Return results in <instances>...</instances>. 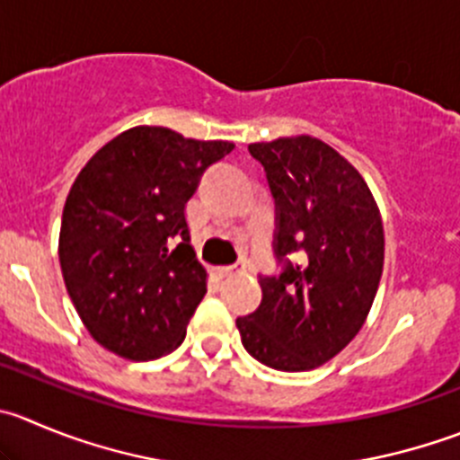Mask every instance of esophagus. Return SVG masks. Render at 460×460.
Wrapping results in <instances>:
<instances>
[{"instance_id": "1", "label": "esophagus", "mask_w": 460, "mask_h": 460, "mask_svg": "<svg viewBox=\"0 0 460 460\" xmlns=\"http://www.w3.org/2000/svg\"><path fill=\"white\" fill-rule=\"evenodd\" d=\"M243 269H246V266H243V264H234V266H221V269H218V275H221V278H233V275H237V273H243Z\"/></svg>"}]
</instances>
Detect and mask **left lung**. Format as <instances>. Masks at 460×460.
Listing matches in <instances>:
<instances>
[{"mask_svg":"<svg viewBox=\"0 0 460 460\" xmlns=\"http://www.w3.org/2000/svg\"><path fill=\"white\" fill-rule=\"evenodd\" d=\"M278 208L275 257L261 305L237 318L248 354L282 373L334 358L364 327L384 270V226L364 176L318 137L255 142ZM301 255L293 265L288 256Z\"/></svg>","mask_w":460,"mask_h":460,"instance_id":"8db88e82","label":"left lung"}]
</instances>
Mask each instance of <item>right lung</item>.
<instances>
[{
    "mask_svg": "<svg viewBox=\"0 0 460 460\" xmlns=\"http://www.w3.org/2000/svg\"><path fill=\"white\" fill-rule=\"evenodd\" d=\"M233 142L135 126L102 146L74 181L60 223L65 287L92 339L128 361L185 341L208 291L185 205Z\"/></svg>",
    "mask_w": 460,
    "mask_h": 460,
    "instance_id": "obj_1",
    "label": "right lung"
}]
</instances>
